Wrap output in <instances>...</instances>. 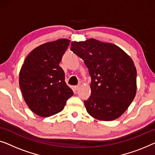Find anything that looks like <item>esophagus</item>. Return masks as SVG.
<instances>
[{
    "instance_id": "1",
    "label": "esophagus",
    "mask_w": 155,
    "mask_h": 155,
    "mask_svg": "<svg viewBox=\"0 0 155 155\" xmlns=\"http://www.w3.org/2000/svg\"><path fill=\"white\" fill-rule=\"evenodd\" d=\"M78 89H79V86H74V92H77Z\"/></svg>"
}]
</instances>
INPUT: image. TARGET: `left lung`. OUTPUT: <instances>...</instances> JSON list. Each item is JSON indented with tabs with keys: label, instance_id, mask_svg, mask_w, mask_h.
<instances>
[{
	"label": "left lung",
	"instance_id": "1",
	"mask_svg": "<svg viewBox=\"0 0 155 155\" xmlns=\"http://www.w3.org/2000/svg\"><path fill=\"white\" fill-rule=\"evenodd\" d=\"M71 51L84 60L91 77V94L84 104L91 116L112 121L121 116L136 93V67L117 45L90 38L71 43Z\"/></svg>",
	"mask_w": 155,
	"mask_h": 155
}]
</instances>
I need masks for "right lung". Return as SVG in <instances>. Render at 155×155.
Returning <instances> with one entry per match:
<instances>
[{"label":"right lung","mask_w":155,"mask_h":155,"mask_svg":"<svg viewBox=\"0 0 155 155\" xmlns=\"http://www.w3.org/2000/svg\"><path fill=\"white\" fill-rule=\"evenodd\" d=\"M69 43L62 38L41 45L27 55L21 67L19 81L24 99L38 116L58 114L74 95L59 65Z\"/></svg>","instance_id":"add662e5"}]
</instances>
